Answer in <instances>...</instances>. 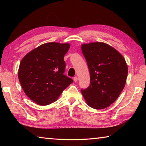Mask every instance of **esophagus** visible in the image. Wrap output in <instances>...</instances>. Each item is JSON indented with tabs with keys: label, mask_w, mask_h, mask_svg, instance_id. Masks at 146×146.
I'll use <instances>...</instances> for the list:
<instances>
[{
	"label": "esophagus",
	"mask_w": 146,
	"mask_h": 146,
	"mask_svg": "<svg viewBox=\"0 0 146 146\" xmlns=\"http://www.w3.org/2000/svg\"><path fill=\"white\" fill-rule=\"evenodd\" d=\"M73 80L75 81V82H77V80H78L77 76H74V77H73Z\"/></svg>",
	"instance_id": "esophagus-1"
}]
</instances>
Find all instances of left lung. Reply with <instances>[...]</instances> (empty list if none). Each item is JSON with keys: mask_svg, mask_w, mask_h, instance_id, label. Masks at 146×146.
I'll return each instance as SVG.
<instances>
[{"mask_svg": "<svg viewBox=\"0 0 146 146\" xmlns=\"http://www.w3.org/2000/svg\"><path fill=\"white\" fill-rule=\"evenodd\" d=\"M90 74V85L81 92L87 104L106 108L117 99L124 88L128 69L124 58L108 44L96 42L81 46Z\"/></svg>", "mask_w": 146, "mask_h": 146, "instance_id": "8db88e82", "label": "left lung"}]
</instances>
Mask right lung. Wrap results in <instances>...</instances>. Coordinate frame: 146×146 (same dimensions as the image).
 I'll return each mask as SVG.
<instances>
[{
  "mask_svg": "<svg viewBox=\"0 0 146 146\" xmlns=\"http://www.w3.org/2000/svg\"><path fill=\"white\" fill-rule=\"evenodd\" d=\"M70 44L48 42L39 46L22 59L19 79L26 95L34 102L46 106L58 99L73 82L64 75V55Z\"/></svg>",
  "mask_w": 146,
  "mask_h": 146,
  "instance_id": "obj_1",
  "label": "right lung"
}]
</instances>
